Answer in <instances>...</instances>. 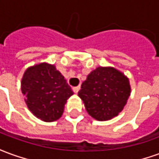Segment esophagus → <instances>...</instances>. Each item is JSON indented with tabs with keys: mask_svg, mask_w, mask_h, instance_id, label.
<instances>
[{
	"mask_svg": "<svg viewBox=\"0 0 159 159\" xmlns=\"http://www.w3.org/2000/svg\"><path fill=\"white\" fill-rule=\"evenodd\" d=\"M80 89H81V87L80 86H77V87H74V88H73L72 89V90H73V92H74V93H78V91H79L80 90Z\"/></svg>",
	"mask_w": 159,
	"mask_h": 159,
	"instance_id": "obj_1",
	"label": "esophagus"
}]
</instances>
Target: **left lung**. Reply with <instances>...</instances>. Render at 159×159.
<instances>
[{
  "label": "left lung",
  "instance_id": "8db88e82",
  "mask_svg": "<svg viewBox=\"0 0 159 159\" xmlns=\"http://www.w3.org/2000/svg\"><path fill=\"white\" fill-rule=\"evenodd\" d=\"M129 81L113 67H98L82 83L78 96L90 116L98 121L113 118L123 111L130 95Z\"/></svg>",
  "mask_w": 159,
  "mask_h": 159
}]
</instances>
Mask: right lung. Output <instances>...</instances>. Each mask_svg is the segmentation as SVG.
<instances>
[{
	"label": "right lung",
	"mask_w": 159,
	"mask_h": 159,
	"mask_svg": "<svg viewBox=\"0 0 159 159\" xmlns=\"http://www.w3.org/2000/svg\"><path fill=\"white\" fill-rule=\"evenodd\" d=\"M21 91L29 110L44 122L59 119L66 100L73 94L61 73L48 63L26 70L21 81Z\"/></svg>",
	"instance_id": "right-lung-1"
}]
</instances>
